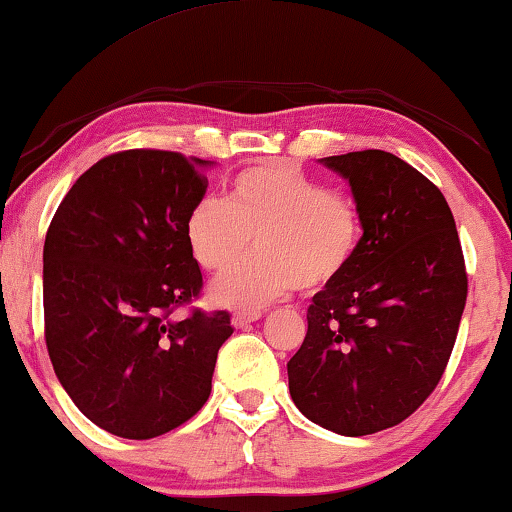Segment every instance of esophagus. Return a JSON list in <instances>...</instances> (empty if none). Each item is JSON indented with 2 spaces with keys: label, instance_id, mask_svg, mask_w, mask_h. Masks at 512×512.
<instances>
[{
  "label": "esophagus",
  "instance_id": "34e87169",
  "mask_svg": "<svg viewBox=\"0 0 512 512\" xmlns=\"http://www.w3.org/2000/svg\"><path fill=\"white\" fill-rule=\"evenodd\" d=\"M257 319H262V312H236V315L232 317V324L236 326V329H246L248 324L257 322Z\"/></svg>",
  "mask_w": 512,
  "mask_h": 512
}]
</instances>
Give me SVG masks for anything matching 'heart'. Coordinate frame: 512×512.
<instances>
[{"label": "heart", "mask_w": 512, "mask_h": 512, "mask_svg": "<svg viewBox=\"0 0 512 512\" xmlns=\"http://www.w3.org/2000/svg\"><path fill=\"white\" fill-rule=\"evenodd\" d=\"M361 232L349 197L287 163L248 167L230 183L225 202L202 197L186 218L190 255L204 271H230L255 239L253 262L209 289L211 303L230 310H262L296 287L331 285L352 264Z\"/></svg>", "instance_id": "heart-1"}]
</instances>
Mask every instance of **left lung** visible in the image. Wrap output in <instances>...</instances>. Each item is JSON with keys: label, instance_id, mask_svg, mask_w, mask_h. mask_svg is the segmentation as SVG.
<instances>
[{"label": "left lung", "instance_id": "1", "mask_svg": "<svg viewBox=\"0 0 512 512\" xmlns=\"http://www.w3.org/2000/svg\"><path fill=\"white\" fill-rule=\"evenodd\" d=\"M319 163L349 183L363 236L347 271L312 296L289 393L312 423L363 437L402 423L437 388L467 271L446 197L409 163L379 149Z\"/></svg>", "mask_w": 512, "mask_h": 512}]
</instances>
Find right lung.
I'll list each match as a JSON object with an SVG mask.
<instances>
[{"label":"right lung","instance_id":"add662e5","mask_svg":"<svg viewBox=\"0 0 512 512\" xmlns=\"http://www.w3.org/2000/svg\"><path fill=\"white\" fill-rule=\"evenodd\" d=\"M216 163L131 149L91 165L45 234V342L59 384L91 423L154 439L209 400L230 312L172 310L202 289L186 218Z\"/></svg>","mask_w":512,"mask_h":512}]
</instances>
